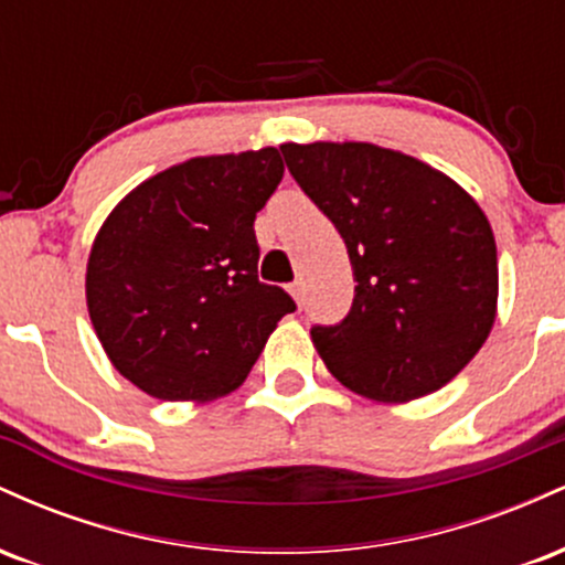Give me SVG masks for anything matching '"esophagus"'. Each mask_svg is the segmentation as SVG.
Wrapping results in <instances>:
<instances>
[{"label": "esophagus", "instance_id": "1", "mask_svg": "<svg viewBox=\"0 0 565 565\" xmlns=\"http://www.w3.org/2000/svg\"><path fill=\"white\" fill-rule=\"evenodd\" d=\"M289 295L295 297V302L300 305V308H302V295H305V287H302V281H295V284H291V287H289Z\"/></svg>", "mask_w": 565, "mask_h": 565}]
</instances>
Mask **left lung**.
I'll return each instance as SVG.
<instances>
[{
  "instance_id": "left-lung-1",
  "label": "left lung",
  "mask_w": 565,
  "mask_h": 565,
  "mask_svg": "<svg viewBox=\"0 0 565 565\" xmlns=\"http://www.w3.org/2000/svg\"><path fill=\"white\" fill-rule=\"evenodd\" d=\"M281 153L353 265L350 313L310 329L323 364L348 391L382 404L436 393L494 327L489 217L449 174L374 142H284Z\"/></svg>"
}]
</instances>
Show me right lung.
Segmentation results:
<instances>
[{"label":"right lung","mask_w":565,"mask_h":565,"mask_svg":"<svg viewBox=\"0 0 565 565\" xmlns=\"http://www.w3.org/2000/svg\"><path fill=\"white\" fill-rule=\"evenodd\" d=\"M284 178L278 148L196 157L114 206L87 260V310L116 372L161 401L223 398L295 310L257 281L255 217Z\"/></svg>","instance_id":"obj_1"}]
</instances>
